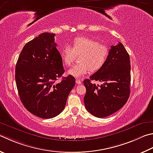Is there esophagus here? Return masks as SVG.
<instances>
[{
  "label": "esophagus",
  "mask_w": 153,
  "mask_h": 153,
  "mask_svg": "<svg viewBox=\"0 0 153 153\" xmlns=\"http://www.w3.org/2000/svg\"><path fill=\"white\" fill-rule=\"evenodd\" d=\"M76 82L77 84H82V80L80 79H78V78L76 79Z\"/></svg>",
  "instance_id": "obj_1"
}]
</instances>
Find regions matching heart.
Here are the masks:
<instances>
[{
	"mask_svg": "<svg viewBox=\"0 0 153 153\" xmlns=\"http://www.w3.org/2000/svg\"><path fill=\"white\" fill-rule=\"evenodd\" d=\"M108 46L99 43L98 41L90 37L79 36L72 41V48L66 45L61 51V57L65 65L73 63L76 55L81 54L80 63L74 65L68 73L75 77H80L90 71L95 72L102 68L109 55Z\"/></svg>",
	"mask_w": 153,
	"mask_h": 153,
	"instance_id": "heart-1",
	"label": "heart"
}]
</instances>
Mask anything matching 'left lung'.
Listing matches in <instances>:
<instances>
[{"mask_svg": "<svg viewBox=\"0 0 153 153\" xmlns=\"http://www.w3.org/2000/svg\"><path fill=\"white\" fill-rule=\"evenodd\" d=\"M91 81L102 84L96 85ZM84 84L85 108L96 117H107L126 104L130 93V62L123 44L111 46L105 65L90 79H85Z\"/></svg>", "mask_w": 153, "mask_h": 153, "instance_id": "8db88e82", "label": "left lung"}]
</instances>
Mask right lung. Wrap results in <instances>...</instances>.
Listing matches in <instances>:
<instances>
[{"label": "right lung", "instance_id": "add662e5", "mask_svg": "<svg viewBox=\"0 0 153 153\" xmlns=\"http://www.w3.org/2000/svg\"><path fill=\"white\" fill-rule=\"evenodd\" d=\"M54 33H43L24 46L15 68V81L22 103L33 114L54 118L64 110L69 94L76 84L65 72Z\"/></svg>", "mask_w": 153, "mask_h": 153}]
</instances>
